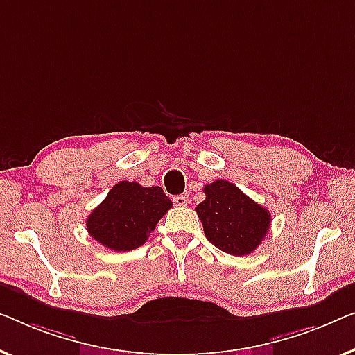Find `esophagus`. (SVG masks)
I'll return each instance as SVG.
<instances>
[{
    "instance_id": "esophagus-1",
    "label": "esophagus",
    "mask_w": 355,
    "mask_h": 355,
    "mask_svg": "<svg viewBox=\"0 0 355 355\" xmlns=\"http://www.w3.org/2000/svg\"><path fill=\"white\" fill-rule=\"evenodd\" d=\"M173 202H175L177 206H188V204H189V194L188 193L178 194V196L173 198Z\"/></svg>"
}]
</instances>
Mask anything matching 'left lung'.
<instances>
[{
    "label": "left lung",
    "mask_w": 355,
    "mask_h": 355,
    "mask_svg": "<svg viewBox=\"0 0 355 355\" xmlns=\"http://www.w3.org/2000/svg\"><path fill=\"white\" fill-rule=\"evenodd\" d=\"M204 194L196 212L206 238L232 256L251 254L270 228V212L227 180L206 184Z\"/></svg>",
    "instance_id": "1"
}]
</instances>
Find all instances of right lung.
Here are the masks:
<instances>
[{
    "mask_svg": "<svg viewBox=\"0 0 355 355\" xmlns=\"http://www.w3.org/2000/svg\"><path fill=\"white\" fill-rule=\"evenodd\" d=\"M172 207L161 187L144 188L137 182L112 187L87 218L89 236L112 251H132L146 243L149 233Z\"/></svg>",
    "mask_w": 355,
    "mask_h": 355,
    "instance_id": "add662e5",
    "label": "right lung"
}]
</instances>
